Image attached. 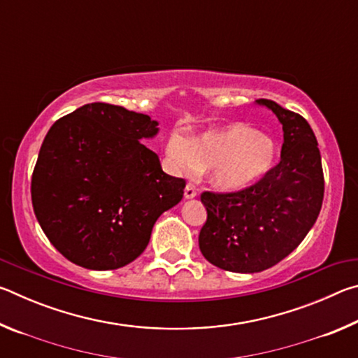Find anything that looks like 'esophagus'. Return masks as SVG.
I'll return each instance as SVG.
<instances>
[{"instance_id": "obj_1", "label": "esophagus", "mask_w": 358, "mask_h": 358, "mask_svg": "<svg viewBox=\"0 0 358 358\" xmlns=\"http://www.w3.org/2000/svg\"><path fill=\"white\" fill-rule=\"evenodd\" d=\"M197 196V189L192 183H187L185 187V199H194Z\"/></svg>"}]
</instances>
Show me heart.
<instances>
[{
    "instance_id": "heart-1",
    "label": "heart",
    "mask_w": 358,
    "mask_h": 358,
    "mask_svg": "<svg viewBox=\"0 0 358 358\" xmlns=\"http://www.w3.org/2000/svg\"><path fill=\"white\" fill-rule=\"evenodd\" d=\"M169 166L192 175L210 169L216 189L240 191L254 186L273 171L278 162L276 142L248 124H230L187 138L173 132L166 145Z\"/></svg>"
}]
</instances>
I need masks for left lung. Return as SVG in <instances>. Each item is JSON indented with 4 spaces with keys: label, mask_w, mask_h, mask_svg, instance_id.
<instances>
[{
    "label": "left lung",
    "mask_w": 358,
    "mask_h": 358,
    "mask_svg": "<svg viewBox=\"0 0 358 358\" xmlns=\"http://www.w3.org/2000/svg\"><path fill=\"white\" fill-rule=\"evenodd\" d=\"M256 104L282 124L280 164L246 189L201 196L207 222L199 248L210 264L235 273H257L289 256L314 226L324 201L322 161L311 126L275 101Z\"/></svg>",
    "instance_id": "obj_1"
}]
</instances>
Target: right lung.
Here are the masks:
<instances>
[{"mask_svg": "<svg viewBox=\"0 0 358 358\" xmlns=\"http://www.w3.org/2000/svg\"><path fill=\"white\" fill-rule=\"evenodd\" d=\"M148 115L93 102L48 129L31 178L34 215L63 256L90 270H115L147 248L157 217L183 199L185 180L162 172L142 138Z\"/></svg>", "mask_w": 358, "mask_h": 358, "instance_id": "right-lung-1", "label": "right lung"}]
</instances>
